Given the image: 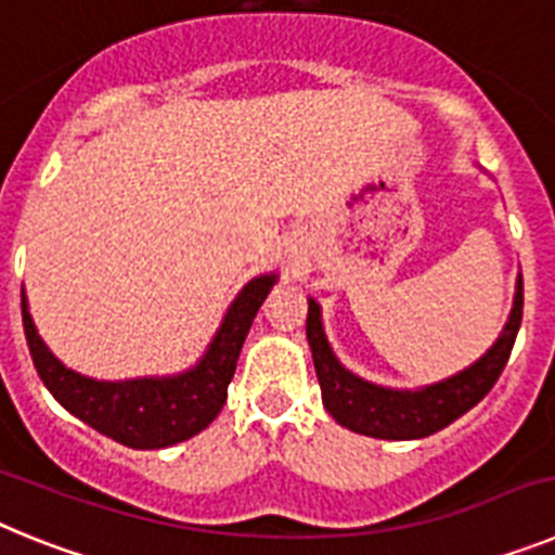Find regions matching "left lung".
Returning a JSON list of instances; mask_svg holds the SVG:
<instances>
[{
    "label": "left lung",
    "instance_id": "8db88e82",
    "mask_svg": "<svg viewBox=\"0 0 555 555\" xmlns=\"http://www.w3.org/2000/svg\"><path fill=\"white\" fill-rule=\"evenodd\" d=\"M519 322H522V278H517L512 313L498 341L467 370L414 391L370 384L338 364V358L327 345L320 306L311 297H308L306 336L322 386V403L331 411L333 420L347 430L372 436V439L405 442V439H423V436L448 428L453 420L467 414L489 395L512 356Z\"/></svg>",
    "mask_w": 555,
    "mask_h": 555
}]
</instances>
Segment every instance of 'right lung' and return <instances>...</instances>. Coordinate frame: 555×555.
Segmentation results:
<instances>
[{"mask_svg":"<svg viewBox=\"0 0 555 555\" xmlns=\"http://www.w3.org/2000/svg\"><path fill=\"white\" fill-rule=\"evenodd\" d=\"M274 281H278L274 272L253 278L230 302L205 356L180 375L94 380V377L68 370L49 352L43 338L38 336L22 288L24 336H27L29 356H33V364H36L43 386L77 420L125 448H171V444L185 442L208 428L222 411L244 338H247L258 308L272 292Z\"/></svg>","mask_w":555,"mask_h":555,"instance_id":"right-lung-1","label":"right lung"}]
</instances>
